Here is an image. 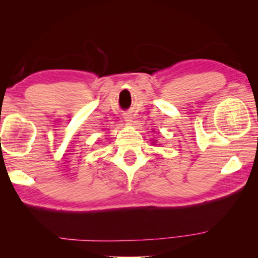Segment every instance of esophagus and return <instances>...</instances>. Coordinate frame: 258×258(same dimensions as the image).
I'll list each match as a JSON object with an SVG mask.
<instances>
[{
    "label": "esophagus",
    "instance_id": "1",
    "mask_svg": "<svg viewBox=\"0 0 258 258\" xmlns=\"http://www.w3.org/2000/svg\"><path fill=\"white\" fill-rule=\"evenodd\" d=\"M124 119H125V121H127V123H131V121H132V117H131L130 115H126L124 117Z\"/></svg>",
    "mask_w": 258,
    "mask_h": 258
}]
</instances>
